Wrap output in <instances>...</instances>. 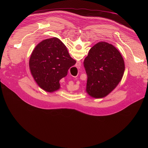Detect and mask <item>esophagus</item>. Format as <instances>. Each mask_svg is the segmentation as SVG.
I'll return each mask as SVG.
<instances>
[{
  "label": "esophagus",
  "instance_id": "obj_1",
  "mask_svg": "<svg viewBox=\"0 0 148 148\" xmlns=\"http://www.w3.org/2000/svg\"><path fill=\"white\" fill-rule=\"evenodd\" d=\"M81 64V62H79V61H78V62L76 63V67H77V69H79V68H80Z\"/></svg>",
  "mask_w": 148,
  "mask_h": 148
}]
</instances>
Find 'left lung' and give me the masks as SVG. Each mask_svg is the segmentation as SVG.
<instances>
[{"label":"left lung","instance_id":"8db88e82","mask_svg":"<svg viewBox=\"0 0 148 148\" xmlns=\"http://www.w3.org/2000/svg\"><path fill=\"white\" fill-rule=\"evenodd\" d=\"M87 75L86 91L101 98L113 91L121 81L125 63L119 51L112 45L101 41L95 45L84 61Z\"/></svg>","mask_w":148,"mask_h":148}]
</instances>
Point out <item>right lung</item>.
<instances>
[{
  "instance_id": "obj_1",
  "label": "right lung",
  "mask_w": 148,
  "mask_h": 148,
  "mask_svg": "<svg viewBox=\"0 0 148 148\" xmlns=\"http://www.w3.org/2000/svg\"><path fill=\"white\" fill-rule=\"evenodd\" d=\"M76 63L66 46L58 38L41 41L33 50L29 60L30 70L38 86L53 92L60 88V80Z\"/></svg>"
}]
</instances>
